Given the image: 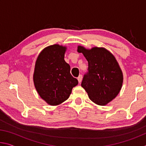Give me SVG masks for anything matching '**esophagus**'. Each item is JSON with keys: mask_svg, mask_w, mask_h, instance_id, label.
<instances>
[{"mask_svg": "<svg viewBox=\"0 0 146 146\" xmlns=\"http://www.w3.org/2000/svg\"><path fill=\"white\" fill-rule=\"evenodd\" d=\"M82 76L81 75H80L78 76V77L77 78V80H78L79 83L81 82V81H82Z\"/></svg>", "mask_w": 146, "mask_h": 146, "instance_id": "1", "label": "esophagus"}]
</instances>
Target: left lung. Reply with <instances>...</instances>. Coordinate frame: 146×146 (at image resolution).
<instances>
[{
  "label": "left lung",
  "instance_id": "left-lung-1",
  "mask_svg": "<svg viewBox=\"0 0 146 146\" xmlns=\"http://www.w3.org/2000/svg\"><path fill=\"white\" fill-rule=\"evenodd\" d=\"M88 62V73L81 86L90 99L99 106H106L118 95L123 84V73L115 56L102 47L86 49L78 46Z\"/></svg>",
  "mask_w": 146,
  "mask_h": 146
}]
</instances>
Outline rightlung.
Returning a JSON list of instances; mask_svg holds the SVG:
<instances>
[{
    "instance_id": "obj_1",
    "label": "right lung",
    "mask_w": 146,
    "mask_h": 146,
    "mask_svg": "<svg viewBox=\"0 0 146 146\" xmlns=\"http://www.w3.org/2000/svg\"><path fill=\"white\" fill-rule=\"evenodd\" d=\"M67 47L53 44L44 48L37 56L33 73L35 88L41 98L50 106H58L70 96L78 80L70 73L64 60Z\"/></svg>"
}]
</instances>
